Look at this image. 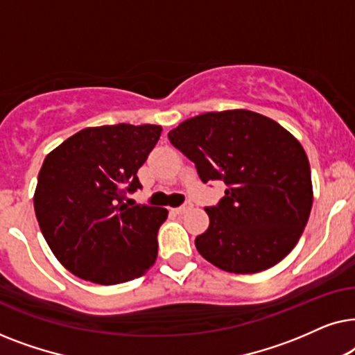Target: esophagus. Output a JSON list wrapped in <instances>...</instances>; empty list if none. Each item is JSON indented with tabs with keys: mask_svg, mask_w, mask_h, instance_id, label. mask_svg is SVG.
<instances>
[{
	"mask_svg": "<svg viewBox=\"0 0 355 355\" xmlns=\"http://www.w3.org/2000/svg\"><path fill=\"white\" fill-rule=\"evenodd\" d=\"M191 208H192V203L191 202H186V203H184V205L174 208V213H178V215H182V213H186L187 210H191Z\"/></svg>",
	"mask_w": 355,
	"mask_h": 355,
	"instance_id": "1",
	"label": "esophagus"
}]
</instances>
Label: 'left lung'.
Masks as SVG:
<instances>
[{"instance_id":"obj_1","label":"left lung","mask_w":355,"mask_h":355,"mask_svg":"<svg viewBox=\"0 0 355 355\" xmlns=\"http://www.w3.org/2000/svg\"><path fill=\"white\" fill-rule=\"evenodd\" d=\"M169 142L196 164L203 184L223 181L197 236L203 259L230 273H259L294 249L312 210L309 158L273 119L249 110L205 113L169 130Z\"/></svg>"}]
</instances>
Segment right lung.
<instances>
[{
    "label": "right lung",
    "mask_w": 355,
    "mask_h": 355,
    "mask_svg": "<svg viewBox=\"0 0 355 355\" xmlns=\"http://www.w3.org/2000/svg\"><path fill=\"white\" fill-rule=\"evenodd\" d=\"M162 125L87 128L45 158L33 207L42 234L62 266L85 281L119 284L139 278L158 255L166 208L129 203L142 189L137 171Z\"/></svg>",
    "instance_id": "right-lung-1"
}]
</instances>
